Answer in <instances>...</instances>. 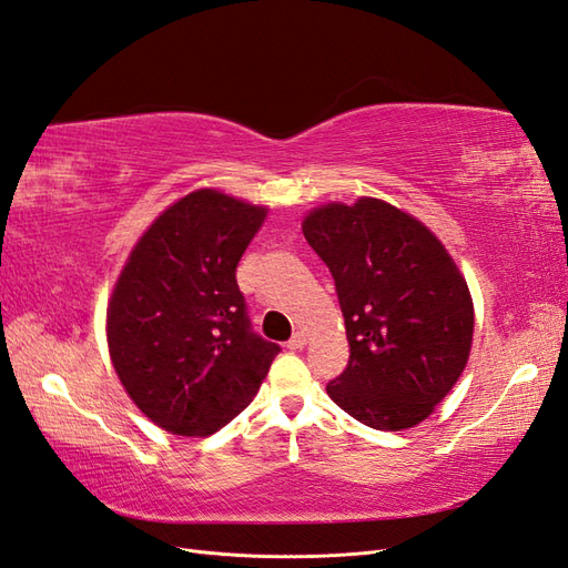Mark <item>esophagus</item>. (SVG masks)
Instances as JSON below:
<instances>
[{
  "mask_svg": "<svg viewBox=\"0 0 568 568\" xmlns=\"http://www.w3.org/2000/svg\"><path fill=\"white\" fill-rule=\"evenodd\" d=\"M304 345H307V333H304V331H295V333H293V338L287 341V347H290V351H302Z\"/></svg>",
  "mask_w": 568,
  "mask_h": 568,
  "instance_id": "esophagus-1",
  "label": "esophagus"
}]
</instances>
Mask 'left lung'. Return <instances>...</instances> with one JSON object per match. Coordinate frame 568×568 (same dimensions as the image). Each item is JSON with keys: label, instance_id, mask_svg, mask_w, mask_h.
Wrapping results in <instances>:
<instances>
[{"label": "left lung", "instance_id": "1", "mask_svg": "<svg viewBox=\"0 0 568 568\" xmlns=\"http://www.w3.org/2000/svg\"><path fill=\"white\" fill-rule=\"evenodd\" d=\"M328 266L351 359L331 400L362 425L408 429L458 382L473 343V300L454 258L413 215L379 199L328 203L302 225Z\"/></svg>", "mask_w": 568, "mask_h": 568}]
</instances>
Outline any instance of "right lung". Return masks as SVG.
Masks as SVG:
<instances>
[{
	"mask_svg": "<svg viewBox=\"0 0 568 568\" xmlns=\"http://www.w3.org/2000/svg\"><path fill=\"white\" fill-rule=\"evenodd\" d=\"M266 209L199 189L145 230L108 310L114 372L158 427L206 436L252 403L281 353L254 333L237 264Z\"/></svg>",
	"mask_w": 568,
	"mask_h": 568,
	"instance_id": "obj_1",
	"label": "right lung"
}]
</instances>
